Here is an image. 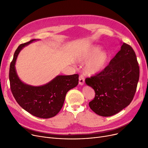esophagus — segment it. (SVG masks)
<instances>
[{
  "instance_id": "34e87169",
  "label": "esophagus",
  "mask_w": 148,
  "mask_h": 148,
  "mask_svg": "<svg viewBox=\"0 0 148 148\" xmlns=\"http://www.w3.org/2000/svg\"><path fill=\"white\" fill-rule=\"evenodd\" d=\"M79 83L80 85H81V86H82V85L84 84V77L83 75H80L79 77Z\"/></svg>"
}]
</instances>
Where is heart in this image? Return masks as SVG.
Instances as JSON below:
<instances>
[{
	"mask_svg": "<svg viewBox=\"0 0 148 148\" xmlns=\"http://www.w3.org/2000/svg\"><path fill=\"white\" fill-rule=\"evenodd\" d=\"M101 49L99 45H92L77 56V60L80 63L89 60L84 66L86 75L90 76L97 74L102 72L107 66L110 59L109 54L106 51H100Z\"/></svg>",
	"mask_w": 148,
	"mask_h": 148,
	"instance_id": "heart-1",
	"label": "heart"
}]
</instances>
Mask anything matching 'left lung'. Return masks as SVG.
Listing matches in <instances>:
<instances>
[{
	"label": "left lung",
	"mask_w": 148,
	"mask_h": 148,
	"mask_svg": "<svg viewBox=\"0 0 148 148\" xmlns=\"http://www.w3.org/2000/svg\"><path fill=\"white\" fill-rule=\"evenodd\" d=\"M139 79V66L131 47L123 43L121 50L102 72L85 80L94 89L89 103L96 114L108 117L119 113L132 101Z\"/></svg>",
	"instance_id": "1"
}]
</instances>
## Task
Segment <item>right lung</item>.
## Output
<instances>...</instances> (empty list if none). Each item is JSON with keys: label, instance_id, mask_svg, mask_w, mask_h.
<instances>
[{"label": "right lung", "instance_id": "1", "mask_svg": "<svg viewBox=\"0 0 148 148\" xmlns=\"http://www.w3.org/2000/svg\"><path fill=\"white\" fill-rule=\"evenodd\" d=\"M38 40L34 39L18 46L10 65L9 77L11 90L18 104L36 117L47 119L54 117L61 110L68 91L78 84L79 75H59L49 83L39 86L22 82L15 66L18 55L25 47Z\"/></svg>", "mask_w": 148, "mask_h": 148}]
</instances>
